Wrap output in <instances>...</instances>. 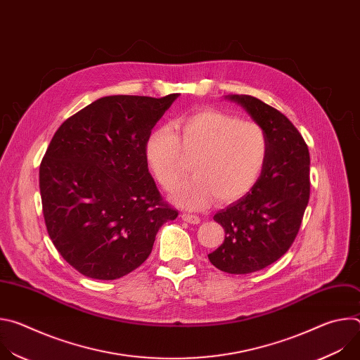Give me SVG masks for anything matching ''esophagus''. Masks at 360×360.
Here are the masks:
<instances>
[{
    "label": "esophagus",
    "instance_id": "1",
    "mask_svg": "<svg viewBox=\"0 0 360 360\" xmlns=\"http://www.w3.org/2000/svg\"><path fill=\"white\" fill-rule=\"evenodd\" d=\"M181 218H182V221H185V222H188V224H192V225H196V224L200 222V218H199V217L191 215V214H182Z\"/></svg>",
    "mask_w": 360,
    "mask_h": 360
}]
</instances>
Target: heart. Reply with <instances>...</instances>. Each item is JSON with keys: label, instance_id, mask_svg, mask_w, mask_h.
I'll return each mask as SVG.
<instances>
[{"label": "heart", "instance_id": "1", "mask_svg": "<svg viewBox=\"0 0 360 360\" xmlns=\"http://www.w3.org/2000/svg\"><path fill=\"white\" fill-rule=\"evenodd\" d=\"M169 127L153 129L143 146L145 161L158 184L169 191L192 160V178L178 185L172 200L186 210H200L217 198L233 202L258 184L269 153L262 125L207 110L179 117Z\"/></svg>", "mask_w": 360, "mask_h": 360}]
</instances>
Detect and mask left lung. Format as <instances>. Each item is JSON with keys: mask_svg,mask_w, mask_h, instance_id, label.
<instances>
[{"mask_svg": "<svg viewBox=\"0 0 360 360\" xmlns=\"http://www.w3.org/2000/svg\"><path fill=\"white\" fill-rule=\"evenodd\" d=\"M264 127L269 139L265 169L253 189L214 219L224 243L208 255L214 266L233 275L261 271L293 243L309 202V149L295 125L278 110L250 95H228Z\"/></svg>", "mask_w": 360, "mask_h": 360, "instance_id": "8db88e82", "label": "left lung"}]
</instances>
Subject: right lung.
<instances>
[{"label": "right lung", "instance_id": "obj_1", "mask_svg": "<svg viewBox=\"0 0 360 360\" xmlns=\"http://www.w3.org/2000/svg\"><path fill=\"white\" fill-rule=\"evenodd\" d=\"M178 98L111 95L70 117L39 165L48 235L86 278L114 281L141 266L160 228L178 217L148 171L143 146Z\"/></svg>", "mask_w": 360, "mask_h": 360}]
</instances>
